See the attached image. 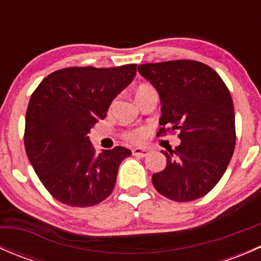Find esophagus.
Here are the masks:
<instances>
[{
	"label": "esophagus",
	"mask_w": 261,
	"mask_h": 261,
	"mask_svg": "<svg viewBox=\"0 0 261 261\" xmlns=\"http://www.w3.org/2000/svg\"><path fill=\"white\" fill-rule=\"evenodd\" d=\"M133 154L135 155V156H146V155H149V150L147 149H144V147H135V149H133Z\"/></svg>",
	"instance_id": "1"
}]
</instances>
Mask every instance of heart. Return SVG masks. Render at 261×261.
I'll return each mask as SVG.
<instances>
[{
	"mask_svg": "<svg viewBox=\"0 0 261 261\" xmlns=\"http://www.w3.org/2000/svg\"><path fill=\"white\" fill-rule=\"evenodd\" d=\"M150 89L152 88L150 86H146V84L140 86L138 88V91H136V96H139V94L144 93V92L146 91H150ZM145 138H146V133L145 130H143V128H135V130L126 131V133L123 134V139L130 141V143H141V141L145 140Z\"/></svg>",
	"mask_w": 261,
	"mask_h": 261,
	"instance_id": "b5f03b06",
	"label": "heart"
}]
</instances>
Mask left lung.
<instances>
[{
	"label": "left lung",
	"mask_w": 261,
	"mask_h": 261,
	"mask_svg": "<svg viewBox=\"0 0 261 261\" xmlns=\"http://www.w3.org/2000/svg\"><path fill=\"white\" fill-rule=\"evenodd\" d=\"M138 70L160 96V131H179V146L162 151L167 167L152 174L155 189L175 202L206 196L222 178L235 149L230 91L211 67L196 60L146 63Z\"/></svg>",
	"instance_id": "8db88e82"
}]
</instances>
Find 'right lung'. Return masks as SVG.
<instances>
[{"mask_svg":"<svg viewBox=\"0 0 261 261\" xmlns=\"http://www.w3.org/2000/svg\"><path fill=\"white\" fill-rule=\"evenodd\" d=\"M136 74V64L70 67L53 72L31 94L25 149L43 186L62 203L91 207L115 188L123 146L96 154L88 134L107 115L114 98Z\"/></svg>","mask_w":261,"mask_h":261,"instance_id":"add662e5","label":"right lung"}]
</instances>
